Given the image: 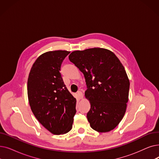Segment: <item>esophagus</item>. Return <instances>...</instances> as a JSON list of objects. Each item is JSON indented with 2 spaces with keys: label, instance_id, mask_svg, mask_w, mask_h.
Here are the masks:
<instances>
[{
  "label": "esophagus",
  "instance_id": "obj_1",
  "mask_svg": "<svg viewBox=\"0 0 159 159\" xmlns=\"http://www.w3.org/2000/svg\"><path fill=\"white\" fill-rule=\"evenodd\" d=\"M77 96H78L79 99H82L83 98V93H82V92L81 91H78Z\"/></svg>",
  "mask_w": 159,
  "mask_h": 159
}]
</instances>
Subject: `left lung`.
<instances>
[{
  "label": "left lung",
  "mask_w": 159,
  "mask_h": 159,
  "mask_svg": "<svg viewBox=\"0 0 159 159\" xmlns=\"http://www.w3.org/2000/svg\"><path fill=\"white\" fill-rule=\"evenodd\" d=\"M69 59L83 73L90 102V127L99 133L113 130L125 115L130 82L120 60L108 49L92 48L72 52Z\"/></svg>",
  "instance_id": "1"
}]
</instances>
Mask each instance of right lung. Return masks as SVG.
Instances as JSON below:
<instances>
[{
    "mask_svg": "<svg viewBox=\"0 0 159 159\" xmlns=\"http://www.w3.org/2000/svg\"><path fill=\"white\" fill-rule=\"evenodd\" d=\"M67 51H49L34 63L27 82L30 108L38 121L54 134L68 133L76 113V99L68 91L60 72Z\"/></svg>",
    "mask_w": 159,
    "mask_h": 159,
    "instance_id": "add662e5",
    "label": "right lung"
}]
</instances>
